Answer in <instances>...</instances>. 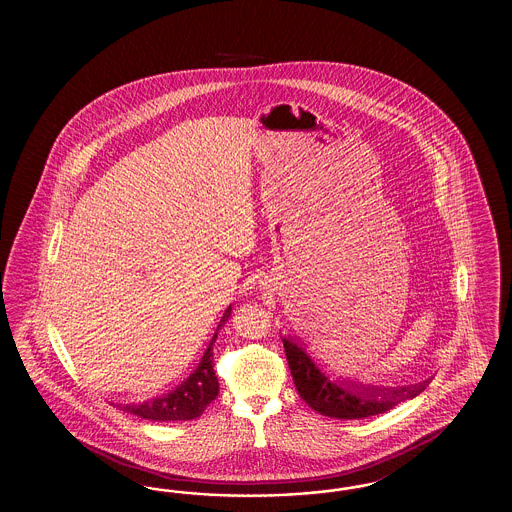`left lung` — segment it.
<instances>
[{"label": "left lung", "instance_id": "obj_1", "mask_svg": "<svg viewBox=\"0 0 512 512\" xmlns=\"http://www.w3.org/2000/svg\"><path fill=\"white\" fill-rule=\"evenodd\" d=\"M282 341L297 393L313 411L330 418L361 420L368 416L388 413L399 401H403L405 397L418 395L428 384L422 382L414 388L393 391L374 388L368 390L359 388L357 384L353 389L350 386L343 388V384H334L318 370L315 363L309 359V355L303 351V347H299L293 340L284 338Z\"/></svg>", "mask_w": 512, "mask_h": 512}]
</instances>
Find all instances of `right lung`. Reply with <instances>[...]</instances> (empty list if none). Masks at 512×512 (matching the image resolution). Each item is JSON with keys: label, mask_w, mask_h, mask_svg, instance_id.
Instances as JSON below:
<instances>
[{"label": "right lung", "mask_w": 512, "mask_h": 512, "mask_svg": "<svg viewBox=\"0 0 512 512\" xmlns=\"http://www.w3.org/2000/svg\"><path fill=\"white\" fill-rule=\"evenodd\" d=\"M230 309H226L220 322L228 320ZM217 338V334H215ZM213 338V340H215ZM213 343V341H211ZM219 395V380L213 368V347L205 351L194 374L169 395L151 399L144 405H126L124 409L130 414L142 416L153 422H178V420H194L201 416L207 405Z\"/></svg>", "instance_id": "right-lung-1"}]
</instances>
